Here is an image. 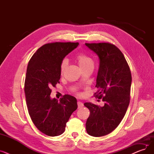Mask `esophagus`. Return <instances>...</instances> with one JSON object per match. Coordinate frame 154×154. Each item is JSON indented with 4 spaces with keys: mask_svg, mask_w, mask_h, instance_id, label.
Masks as SVG:
<instances>
[{
    "mask_svg": "<svg viewBox=\"0 0 154 154\" xmlns=\"http://www.w3.org/2000/svg\"><path fill=\"white\" fill-rule=\"evenodd\" d=\"M77 106H78V109H80V108H81L84 106V103L78 101L77 102Z\"/></svg>",
    "mask_w": 154,
    "mask_h": 154,
    "instance_id": "esophagus-1",
    "label": "esophagus"
}]
</instances>
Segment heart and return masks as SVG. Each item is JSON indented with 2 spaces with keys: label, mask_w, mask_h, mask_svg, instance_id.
I'll list each match as a JSON object with an SVG mask.
<instances>
[{
  "label": "heart",
  "mask_w": 154,
  "mask_h": 154,
  "mask_svg": "<svg viewBox=\"0 0 154 154\" xmlns=\"http://www.w3.org/2000/svg\"><path fill=\"white\" fill-rule=\"evenodd\" d=\"M77 60L78 62L79 66L82 70L88 67L94 66V63L92 59L88 57L85 54H80L77 56ZM68 65V62L66 59H63L60 65V72L62 73L64 72L65 69L67 67Z\"/></svg>",
  "instance_id": "1"
}]
</instances>
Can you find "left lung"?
<instances>
[{"mask_svg": "<svg viewBox=\"0 0 154 154\" xmlns=\"http://www.w3.org/2000/svg\"><path fill=\"white\" fill-rule=\"evenodd\" d=\"M99 58V68L94 94L104 106L91 102L84 106L90 110L86 122L88 134L101 137L111 133L123 119L130 102L132 75L124 54L110 43L85 44Z\"/></svg>", "mask_w": 154, "mask_h": 154, "instance_id": "left-lung-1", "label": "left lung"}]
</instances>
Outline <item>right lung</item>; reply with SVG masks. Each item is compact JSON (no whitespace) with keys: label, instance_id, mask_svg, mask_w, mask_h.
<instances>
[{"label":"right lung","instance_id":"obj_1","mask_svg":"<svg viewBox=\"0 0 154 154\" xmlns=\"http://www.w3.org/2000/svg\"><path fill=\"white\" fill-rule=\"evenodd\" d=\"M78 42L46 44L32 55L27 69L25 91L29 114L35 127L48 136L63 134L66 123L77 109V99L65 95L59 101L51 98L52 87L59 83L60 65Z\"/></svg>","mask_w":154,"mask_h":154}]
</instances>
